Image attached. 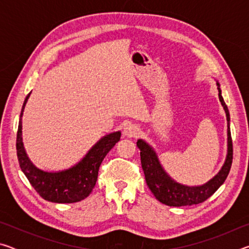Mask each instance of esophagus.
<instances>
[{"mask_svg":"<svg viewBox=\"0 0 249 249\" xmlns=\"http://www.w3.org/2000/svg\"><path fill=\"white\" fill-rule=\"evenodd\" d=\"M138 133H140V128H138V126H136L135 124H132V123L126 125L124 127V130H123V134L127 137L137 136Z\"/></svg>","mask_w":249,"mask_h":249,"instance_id":"34e87169","label":"esophagus"}]
</instances>
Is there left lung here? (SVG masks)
I'll return each mask as SVG.
<instances>
[{
	"mask_svg": "<svg viewBox=\"0 0 249 249\" xmlns=\"http://www.w3.org/2000/svg\"><path fill=\"white\" fill-rule=\"evenodd\" d=\"M217 84L218 98L226 113L227 120V155L226 160L220 172L209 182L199 187H188L172 180L160 165L157 155L154 149L142 140L137 141V147L141 150L142 167L145 174L146 183L159 202L169 206H185L199 204L213 195L224 182L233 161V142L230 129V112L223 100L220 83Z\"/></svg>",
	"mask_w": 249,
	"mask_h": 249,
	"instance_id": "8db88e82",
	"label": "left lung"
}]
</instances>
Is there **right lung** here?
Returning <instances> with one entry per match:
<instances>
[{"label": "right lung", "instance_id": "1", "mask_svg": "<svg viewBox=\"0 0 249 249\" xmlns=\"http://www.w3.org/2000/svg\"><path fill=\"white\" fill-rule=\"evenodd\" d=\"M31 93L24 101L16 137V151L19 167L36 192L49 202L74 203L90 195L98 180L99 168L107 153L121 138V132L107 135L96 142L81 161L70 169L59 172H47L33 165L27 157L22 141V116L25 104Z\"/></svg>", "mask_w": 249, "mask_h": 249}]
</instances>
